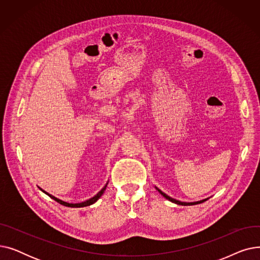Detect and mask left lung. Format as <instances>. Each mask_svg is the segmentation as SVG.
I'll return each mask as SVG.
<instances>
[{
	"label": "left lung",
	"mask_w": 260,
	"mask_h": 260,
	"mask_svg": "<svg viewBox=\"0 0 260 260\" xmlns=\"http://www.w3.org/2000/svg\"><path fill=\"white\" fill-rule=\"evenodd\" d=\"M156 189H158V192H159L163 197L167 198L168 200H170V201H172V202H174V203H176V204H179V206H194V204L202 203V202H204L206 200H208V199H203V200H200V201H197V202H181V201H179V200H176V199H174V198H172V197L168 196L167 194L163 193L162 190H160L158 187H156Z\"/></svg>",
	"instance_id": "1"
}]
</instances>
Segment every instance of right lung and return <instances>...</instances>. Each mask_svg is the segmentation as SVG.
<instances>
[{
	"label": "right lung",
	"instance_id": "right-lung-1",
	"mask_svg": "<svg viewBox=\"0 0 260 260\" xmlns=\"http://www.w3.org/2000/svg\"><path fill=\"white\" fill-rule=\"evenodd\" d=\"M107 183H108V182H107ZM107 183L105 184V186L100 190V192H99L97 195H94L92 198H90V199H88V200H86V201H83V202H80V203H68V202H65V201H63V200H61V199H59V198H57V197H54V196L48 194L47 192H45V190H43L42 188H40V189L42 190L43 193H45L46 195H48V196H49L51 199H53L54 201H57V202H59L60 204H62V206H65V207H68V208H83V207H88V206H90V204H93L95 201H97V200L103 195L104 190H105V188H106V186H107Z\"/></svg>",
	"mask_w": 260,
	"mask_h": 260
}]
</instances>
